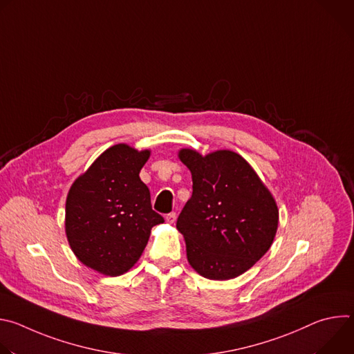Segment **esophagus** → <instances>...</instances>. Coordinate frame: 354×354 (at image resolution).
Masks as SVG:
<instances>
[{
    "label": "esophagus",
    "mask_w": 354,
    "mask_h": 354,
    "mask_svg": "<svg viewBox=\"0 0 354 354\" xmlns=\"http://www.w3.org/2000/svg\"><path fill=\"white\" fill-rule=\"evenodd\" d=\"M175 218H176V213H175V212H172V213H169V214L165 216V221H167L168 224H174Z\"/></svg>",
    "instance_id": "34e87169"
}]
</instances>
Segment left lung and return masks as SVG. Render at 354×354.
<instances>
[{
	"label": "left lung",
	"instance_id": "1",
	"mask_svg": "<svg viewBox=\"0 0 354 354\" xmlns=\"http://www.w3.org/2000/svg\"><path fill=\"white\" fill-rule=\"evenodd\" d=\"M179 158L193 180L192 197L176 221L187 261L206 279H234L269 250L279 224L276 201L257 172L232 151L201 157L193 149H180Z\"/></svg>",
	"mask_w": 354,
	"mask_h": 354
}]
</instances>
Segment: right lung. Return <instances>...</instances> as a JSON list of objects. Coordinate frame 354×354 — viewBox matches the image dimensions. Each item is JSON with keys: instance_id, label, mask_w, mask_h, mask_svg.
Masks as SVG:
<instances>
[{"instance_id": "add662e5", "label": "right lung", "mask_w": 354, "mask_h": 354, "mask_svg": "<svg viewBox=\"0 0 354 354\" xmlns=\"http://www.w3.org/2000/svg\"><path fill=\"white\" fill-rule=\"evenodd\" d=\"M149 151L118 144L100 154L71 186L66 234L75 257L106 276L126 273L141 257L151 228L164 223L153 210L140 171Z\"/></svg>"}]
</instances>
